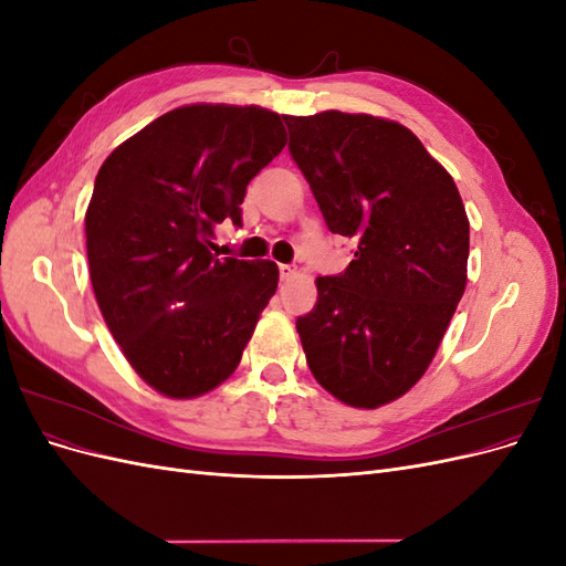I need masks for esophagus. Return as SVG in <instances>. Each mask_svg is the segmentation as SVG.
Returning <instances> with one entry per match:
<instances>
[{
    "label": "esophagus",
    "instance_id": "obj_1",
    "mask_svg": "<svg viewBox=\"0 0 566 566\" xmlns=\"http://www.w3.org/2000/svg\"><path fill=\"white\" fill-rule=\"evenodd\" d=\"M279 271H281V281H290V279H293L295 273H297V269L290 266V264H281Z\"/></svg>",
    "mask_w": 566,
    "mask_h": 566
}]
</instances>
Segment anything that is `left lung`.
I'll use <instances>...</instances> for the list:
<instances>
[{"label":"left lung","mask_w":566,"mask_h":566,"mask_svg":"<svg viewBox=\"0 0 566 566\" xmlns=\"http://www.w3.org/2000/svg\"><path fill=\"white\" fill-rule=\"evenodd\" d=\"M290 153L337 235L342 276H318L297 333L316 382L352 408L397 401L432 364L468 285L470 221L453 177L387 117L283 115Z\"/></svg>","instance_id":"8db88e82"}]
</instances>
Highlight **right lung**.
I'll use <instances>...</instances> for the list:
<instances>
[{
  "label": "right lung",
  "instance_id": "right-lung-1",
  "mask_svg": "<svg viewBox=\"0 0 566 566\" xmlns=\"http://www.w3.org/2000/svg\"><path fill=\"white\" fill-rule=\"evenodd\" d=\"M287 144L262 106L191 104L153 119L101 165L84 214L90 279L111 335L167 399H196L238 368L276 295L271 260L212 254L241 227L250 179Z\"/></svg>",
  "mask_w": 566,
  "mask_h": 566
}]
</instances>
